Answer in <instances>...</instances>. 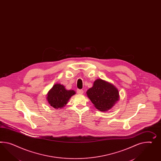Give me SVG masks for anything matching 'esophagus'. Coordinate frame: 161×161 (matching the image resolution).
I'll use <instances>...</instances> for the list:
<instances>
[{"mask_svg": "<svg viewBox=\"0 0 161 161\" xmlns=\"http://www.w3.org/2000/svg\"><path fill=\"white\" fill-rule=\"evenodd\" d=\"M77 92L78 94H83L84 91L83 90H80V89H77Z\"/></svg>", "mask_w": 161, "mask_h": 161, "instance_id": "esophagus-1", "label": "esophagus"}]
</instances>
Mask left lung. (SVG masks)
Listing matches in <instances>:
<instances>
[{"label": "left lung", "instance_id": "obj_1", "mask_svg": "<svg viewBox=\"0 0 161 161\" xmlns=\"http://www.w3.org/2000/svg\"><path fill=\"white\" fill-rule=\"evenodd\" d=\"M86 94L94 106L100 111H107L112 108L119 98L117 88L101 78L96 80Z\"/></svg>", "mask_w": 161, "mask_h": 161}]
</instances>
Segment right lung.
I'll return each mask as SVG.
<instances>
[{
  "mask_svg": "<svg viewBox=\"0 0 161 161\" xmlns=\"http://www.w3.org/2000/svg\"><path fill=\"white\" fill-rule=\"evenodd\" d=\"M75 94L74 90H67L64 86L61 84H56L48 91L46 99L54 108H62L68 103L69 98Z\"/></svg>",
  "mask_w": 161,
  "mask_h": 161,
  "instance_id": "add662e5",
  "label": "right lung"
}]
</instances>
